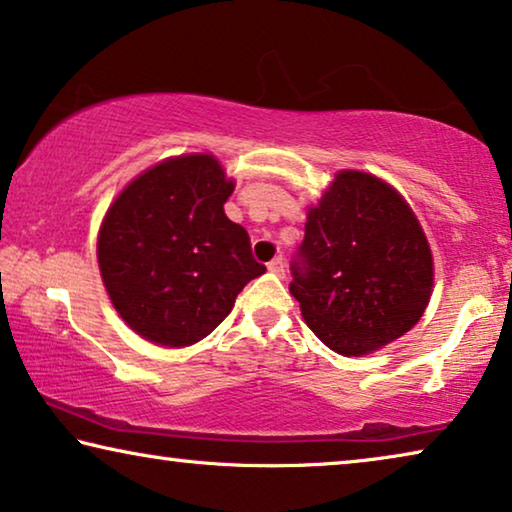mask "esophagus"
<instances>
[{"label":"esophagus","instance_id":"1","mask_svg":"<svg viewBox=\"0 0 512 512\" xmlns=\"http://www.w3.org/2000/svg\"><path fill=\"white\" fill-rule=\"evenodd\" d=\"M269 271L271 273H278V276H282V273H285V257H273L271 262H269Z\"/></svg>","mask_w":512,"mask_h":512}]
</instances>
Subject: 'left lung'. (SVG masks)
<instances>
[{
	"label": "left lung",
	"mask_w": 512,
	"mask_h": 512,
	"mask_svg": "<svg viewBox=\"0 0 512 512\" xmlns=\"http://www.w3.org/2000/svg\"><path fill=\"white\" fill-rule=\"evenodd\" d=\"M289 269L312 333L345 356L407 333L432 292V253L414 211L388 183L354 170L310 209Z\"/></svg>",
	"instance_id": "1"
}]
</instances>
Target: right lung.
<instances>
[{"label": "right lung", "instance_id": "add662e5", "mask_svg": "<svg viewBox=\"0 0 512 512\" xmlns=\"http://www.w3.org/2000/svg\"><path fill=\"white\" fill-rule=\"evenodd\" d=\"M234 183L213 156L158 163L128 183L103 220L98 266L114 308L156 345L186 347L230 315L266 271L225 216Z\"/></svg>", "mask_w": 512, "mask_h": 512}]
</instances>
